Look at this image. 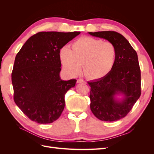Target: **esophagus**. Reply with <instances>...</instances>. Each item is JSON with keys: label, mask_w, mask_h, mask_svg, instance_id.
<instances>
[{"label": "esophagus", "mask_w": 154, "mask_h": 154, "mask_svg": "<svg viewBox=\"0 0 154 154\" xmlns=\"http://www.w3.org/2000/svg\"><path fill=\"white\" fill-rule=\"evenodd\" d=\"M85 83V82L84 80H83L82 79H78V80H77V83Z\"/></svg>", "instance_id": "obj_1"}]
</instances>
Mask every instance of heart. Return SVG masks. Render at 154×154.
<instances>
[{
	"label": "heart",
	"mask_w": 154,
	"mask_h": 154,
	"mask_svg": "<svg viewBox=\"0 0 154 154\" xmlns=\"http://www.w3.org/2000/svg\"><path fill=\"white\" fill-rule=\"evenodd\" d=\"M60 59L63 69L72 76L80 72L82 63L83 75L88 80H100L113 69L117 57V50L110 42L84 36L71 45V49L63 47Z\"/></svg>",
	"instance_id": "obj_1"
}]
</instances>
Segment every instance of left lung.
I'll list each match as a JSON object with an SVG mask.
<instances>
[{"instance_id": "1", "label": "left lung", "mask_w": 154, "mask_h": 154, "mask_svg": "<svg viewBox=\"0 0 154 154\" xmlns=\"http://www.w3.org/2000/svg\"><path fill=\"white\" fill-rule=\"evenodd\" d=\"M88 33L108 40L117 50L112 71L103 78L87 83L91 87L90 107L93 114L105 122L118 121L128 114L141 96V71L137 53L117 32Z\"/></svg>"}]
</instances>
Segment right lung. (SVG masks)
<instances>
[{
  "label": "right lung",
  "instance_id": "1",
  "mask_svg": "<svg viewBox=\"0 0 154 154\" xmlns=\"http://www.w3.org/2000/svg\"><path fill=\"white\" fill-rule=\"evenodd\" d=\"M80 34V31L39 32L17 53L11 74L14 101L33 122L51 123L61 116L65 95L76 80L60 78V51Z\"/></svg>",
  "mask_w": 154,
  "mask_h": 154
}]
</instances>
